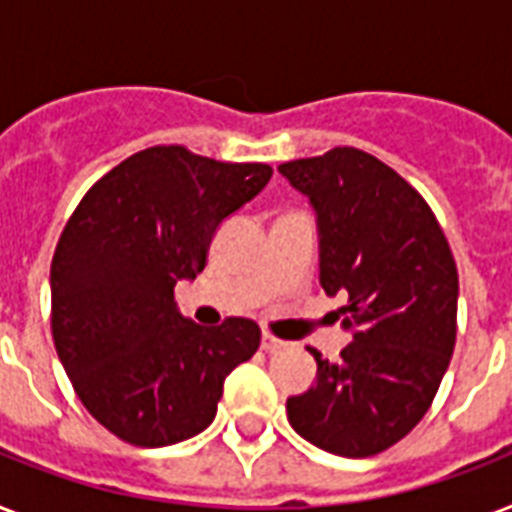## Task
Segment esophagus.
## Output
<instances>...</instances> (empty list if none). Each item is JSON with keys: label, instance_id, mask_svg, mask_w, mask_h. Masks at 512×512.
Wrapping results in <instances>:
<instances>
[{"label": "esophagus", "instance_id": "obj_1", "mask_svg": "<svg viewBox=\"0 0 512 512\" xmlns=\"http://www.w3.org/2000/svg\"><path fill=\"white\" fill-rule=\"evenodd\" d=\"M260 345H263V350H268V353H273V350H281L287 342L279 340V337H273L271 332H263V337H260Z\"/></svg>", "mask_w": 512, "mask_h": 512}]
</instances>
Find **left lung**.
Masks as SVG:
<instances>
[{"instance_id": "obj_1", "label": "left lung", "mask_w": 512, "mask_h": 512, "mask_svg": "<svg viewBox=\"0 0 512 512\" xmlns=\"http://www.w3.org/2000/svg\"><path fill=\"white\" fill-rule=\"evenodd\" d=\"M311 204L319 281L345 300L340 361L316 358V385L287 398L295 433L329 454L369 457L422 420L457 337V265L420 193L358 148L281 164Z\"/></svg>"}]
</instances>
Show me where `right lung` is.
Returning <instances> with one entry per match:
<instances>
[{
  "instance_id": "right-lung-1",
  "label": "right lung",
  "mask_w": 512,
  "mask_h": 512,
  "mask_svg": "<svg viewBox=\"0 0 512 512\" xmlns=\"http://www.w3.org/2000/svg\"><path fill=\"white\" fill-rule=\"evenodd\" d=\"M268 164H225L180 146L146 148L100 177L52 257V340L76 396L114 436L170 446L215 420L225 377L260 327H199L175 284L207 265L217 228L263 191Z\"/></svg>"
}]
</instances>
